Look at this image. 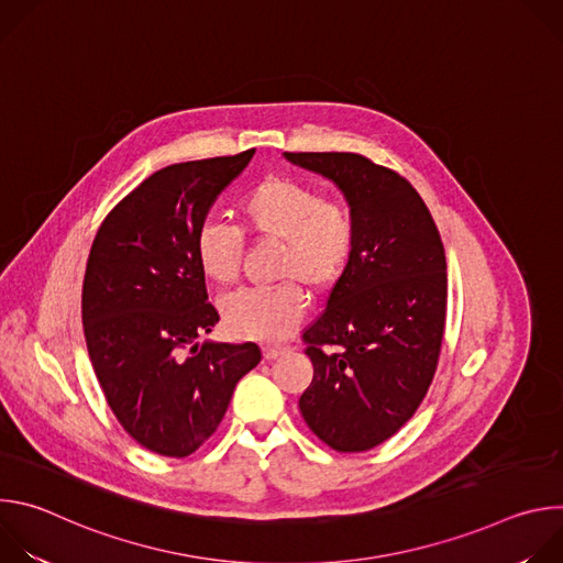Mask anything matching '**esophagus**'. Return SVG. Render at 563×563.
Listing matches in <instances>:
<instances>
[{"instance_id": "1", "label": "esophagus", "mask_w": 563, "mask_h": 563, "mask_svg": "<svg viewBox=\"0 0 563 563\" xmlns=\"http://www.w3.org/2000/svg\"><path fill=\"white\" fill-rule=\"evenodd\" d=\"M285 352H287V345H265V347H263L265 361H274V358H278L280 354H285Z\"/></svg>"}]
</instances>
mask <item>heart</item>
<instances>
[{"mask_svg": "<svg viewBox=\"0 0 563 563\" xmlns=\"http://www.w3.org/2000/svg\"><path fill=\"white\" fill-rule=\"evenodd\" d=\"M233 216L252 238L278 245L276 278L283 283L227 298L224 320L238 336L278 341L305 311V294L297 283L323 294L347 272L356 247V220L347 205L325 200L318 189L280 176L256 183L238 200ZM196 258L211 283L229 287L240 274L243 243L220 224H205L196 238Z\"/></svg>", "mask_w": 563, "mask_h": 563, "instance_id": "1", "label": "heart"}]
</instances>
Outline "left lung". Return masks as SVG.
<instances>
[{
  "label": "left lung",
  "mask_w": 563,
  "mask_h": 563,
  "mask_svg": "<svg viewBox=\"0 0 563 563\" xmlns=\"http://www.w3.org/2000/svg\"><path fill=\"white\" fill-rule=\"evenodd\" d=\"M325 176L356 220V247L325 311L302 332L313 378L298 408L339 452L404 428L434 378L445 330V252L430 209L396 172L358 153H285Z\"/></svg>",
  "instance_id": "left-lung-1"
}]
</instances>
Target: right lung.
Listing matches in <instances>:
<instances>
[{
    "label": "right lung",
    "mask_w": 563,
    "mask_h": 563,
    "mask_svg": "<svg viewBox=\"0 0 563 563\" xmlns=\"http://www.w3.org/2000/svg\"><path fill=\"white\" fill-rule=\"evenodd\" d=\"M256 148L155 172L98 229L82 285V325L98 383L120 426L146 450L183 459L220 426L256 343L205 341L220 316L196 238L220 191Z\"/></svg>",
    "instance_id": "right-lung-1"
}]
</instances>
